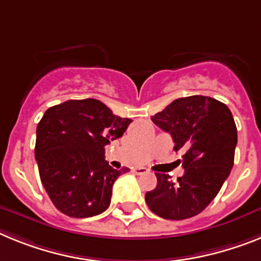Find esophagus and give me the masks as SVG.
<instances>
[{
  "label": "esophagus",
  "instance_id": "1",
  "mask_svg": "<svg viewBox=\"0 0 261 261\" xmlns=\"http://www.w3.org/2000/svg\"><path fill=\"white\" fill-rule=\"evenodd\" d=\"M133 172L135 174H143V173H147V168H143V167H138V168H134Z\"/></svg>",
  "mask_w": 261,
  "mask_h": 261
}]
</instances>
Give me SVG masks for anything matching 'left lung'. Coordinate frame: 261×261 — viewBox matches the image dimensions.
Instances as JSON below:
<instances>
[{
    "instance_id": "left-lung-1",
    "label": "left lung",
    "mask_w": 261,
    "mask_h": 261,
    "mask_svg": "<svg viewBox=\"0 0 261 261\" xmlns=\"http://www.w3.org/2000/svg\"><path fill=\"white\" fill-rule=\"evenodd\" d=\"M151 119L171 134L174 151H187L184 174L173 181L156 173L158 185L146 193L147 205L164 219L194 217L218 194L234 165L238 131L232 114L215 98L190 96L174 99Z\"/></svg>"
}]
</instances>
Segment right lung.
<instances>
[{
	"instance_id": "obj_1",
	"label": "right lung",
	"mask_w": 261,
	"mask_h": 261,
	"mask_svg": "<svg viewBox=\"0 0 261 261\" xmlns=\"http://www.w3.org/2000/svg\"><path fill=\"white\" fill-rule=\"evenodd\" d=\"M128 118L113 114L98 99H69L46 110L36 127L40 180L59 212L88 218L105 212L118 176L105 160V146L123 135Z\"/></svg>"
}]
</instances>
